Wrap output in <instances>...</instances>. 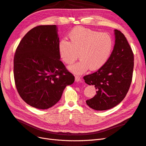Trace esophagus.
<instances>
[{"mask_svg": "<svg viewBox=\"0 0 146 146\" xmlns=\"http://www.w3.org/2000/svg\"><path fill=\"white\" fill-rule=\"evenodd\" d=\"M75 80H76V81L77 82H82V78L80 76H76V77H75Z\"/></svg>", "mask_w": 146, "mask_h": 146, "instance_id": "esophagus-1", "label": "esophagus"}]
</instances>
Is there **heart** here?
<instances>
[{"label": "heart", "mask_w": 146, "mask_h": 146, "mask_svg": "<svg viewBox=\"0 0 146 146\" xmlns=\"http://www.w3.org/2000/svg\"><path fill=\"white\" fill-rule=\"evenodd\" d=\"M69 39L70 41L64 38L60 41L59 54L68 64L73 63L79 56L80 60L69 67L70 71L77 74L84 73L88 68L91 70L100 68L108 60L113 47L109 34L82 27L70 31Z\"/></svg>", "instance_id": "1"}]
</instances>
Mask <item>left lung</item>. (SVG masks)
I'll list each match as a JSON object with an SVG mask.
<instances>
[{
    "instance_id": "left-lung-1",
    "label": "left lung",
    "mask_w": 146,
    "mask_h": 146,
    "mask_svg": "<svg viewBox=\"0 0 146 146\" xmlns=\"http://www.w3.org/2000/svg\"><path fill=\"white\" fill-rule=\"evenodd\" d=\"M115 44L106 63L96 72L83 77L85 82L97 90L94 98L86 101L95 110L112 108L125 98L133 77L134 55L126 38L115 30Z\"/></svg>"
}]
</instances>
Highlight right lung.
<instances>
[{
	"instance_id": "1",
	"label": "right lung",
	"mask_w": 146,
	"mask_h": 146,
	"mask_svg": "<svg viewBox=\"0 0 146 146\" xmlns=\"http://www.w3.org/2000/svg\"><path fill=\"white\" fill-rule=\"evenodd\" d=\"M55 25H39L25 34L17 47L13 73L21 98L45 110L55 105L75 77L60 61Z\"/></svg>"
}]
</instances>
